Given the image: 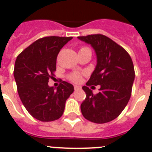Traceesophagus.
<instances>
[{
	"instance_id": "1",
	"label": "esophagus",
	"mask_w": 152,
	"mask_h": 152,
	"mask_svg": "<svg viewBox=\"0 0 152 152\" xmlns=\"http://www.w3.org/2000/svg\"><path fill=\"white\" fill-rule=\"evenodd\" d=\"M74 88H75V90H78V89H80V88H81V87H80V86H74Z\"/></svg>"
}]
</instances>
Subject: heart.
<instances>
[{
    "label": "heart",
    "mask_w": 152,
    "mask_h": 152,
    "mask_svg": "<svg viewBox=\"0 0 152 152\" xmlns=\"http://www.w3.org/2000/svg\"><path fill=\"white\" fill-rule=\"evenodd\" d=\"M85 48H86V47H82L81 49ZM82 77V75L81 74V73H78V72L71 73V74H70V75L67 76V78H68L69 81L74 82V83H78V82H81Z\"/></svg>",
    "instance_id": "b5f03b06"
}]
</instances>
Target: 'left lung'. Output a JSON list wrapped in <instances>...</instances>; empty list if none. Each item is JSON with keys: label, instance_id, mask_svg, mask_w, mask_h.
<instances>
[{"label": "left lung", "instance_id": "left-lung-1", "mask_svg": "<svg viewBox=\"0 0 152 152\" xmlns=\"http://www.w3.org/2000/svg\"><path fill=\"white\" fill-rule=\"evenodd\" d=\"M90 44L96 51L97 64L82 89L86 99L81 104L85 118L94 123H106L118 116L130 99L135 71L130 56L124 48L105 35L91 34L78 37ZM101 86L93 94L88 88Z\"/></svg>", "mask_w": 152, "mask_h": 152}]
</instances>
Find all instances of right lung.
I'll return each instance as SVG.
<instances>
[{
	"label": "right lung",
	"instance_id": "right-lung-1",
	"mask_svg": "<svg viewBox=\"0 0 152 152\" xmlns=\"http://www.w3.org/2000/svg\"><path fill=\"white\" fill-rule=\"evenodd\" d=\"M72 37L49 36L35 41L16 58L14 77L22 103L30 115L42 122L59 119L74 86L60 81L56 88L49 87L55 76L59 51Z\"/></svg>",
	"mask_w": 152,
	"mask_h": 152
}]
</instances>
